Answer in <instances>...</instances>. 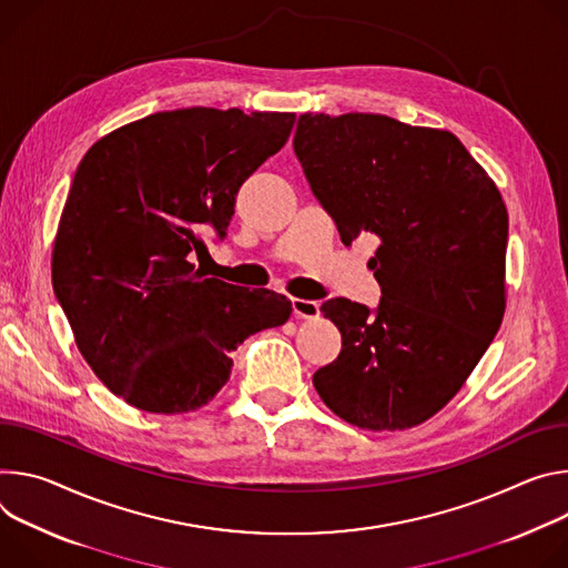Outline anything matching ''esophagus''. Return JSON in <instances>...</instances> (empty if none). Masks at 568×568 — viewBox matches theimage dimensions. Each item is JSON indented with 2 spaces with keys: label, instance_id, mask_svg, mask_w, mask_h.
Masks as SVG:
<instances>
[{
  "label": "esophagus",
  "instance_id": "34e87169",
  "mask_svg": "<svg viewBox=\"0 0 568 568\" xmlns=\"http://www.w3.org/2000/svg\"><path fill=\"white\" fill-rule=\"evenodd\" d=\"M291 306H293V316L297 318H318L321 313V304L316 300H302V297H293L291 300Z\"/></svg>",
  "mask_w": 568,
  "mask_h": 568
}]
</instances>
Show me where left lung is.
<instances>
[{
  "label": "left lung",
  "instance_id": "left-lung-1",
  "mask_svg": "<svg viewBox=\"0 0 568 568\" xmlns=\"http://www.w3.org/2000/svg\"><path fill=\"white\" fill-rule=\"evenodd\" d=\"M293 149L341 241L379 236L367 264L379 306H321L343 349L313 386L358 428L417 426L463 388L500 327L506 203L454 133L386 114H300Z\"/></svg>",
  "mask_w": 568,
  "mask_h": 568
}]
</instances>
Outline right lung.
Listing matches in <instances>:
<instances>
[{"label":"right lung","instance_id":"right-lung-1","mask_svg":"<svg viewBox=\"0 0 568 568\" xmlns=\"http://www.w3.org/2000/svg\"><path fill=\"white\" fill-rule=\"evenodd\" d=\"M293 112L184 108L101 138L81 160L53 241L51 282L99 379L146 413L205 406L230 354L280 327L291 300L194 271L225 236L239 186L288 140Z\"/></svg>","mask_w":568,"mask_h":568}]
</instances>
